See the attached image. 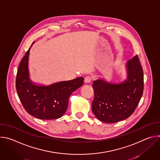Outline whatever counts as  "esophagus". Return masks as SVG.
Listing matches in <instances>:
<instances>
[{"mask_svg": "<svg viewBox=\"0 0 160 160\" xmlns=\"http://www.w3.org/2000/svg\"><path fill=\"white\" fill-rule=\"evenodd\" d=\"M92 76H90V75H87V76H86L85 77V83H89V82H91V80H92Z\"/></svg>", "mask_w": 160, "mask_h": 160, "instance_id": "obj_1", "label": "esophagus"}]
</instances>
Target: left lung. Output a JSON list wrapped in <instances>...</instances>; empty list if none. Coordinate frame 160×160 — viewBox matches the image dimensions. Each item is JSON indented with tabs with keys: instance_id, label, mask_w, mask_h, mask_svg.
Listing matches in <instances>:
<instances>
[{
	"instance_id": "left-lung-1",
	"label": "left lung",
	"mask_w": 160,
	"mask_h": 160,
	"mask_svg": "<svg viewBox=\"0 0 160 160\" xmlns=\"http://www.w3.org/2000/svg\"><path fill=\"white\" fill-rule=\"evenodd\" d=\"M128 78L112 84L102 80L94 82L92 112L101 121L112 123L128 118L138 107L144 90V75L138 56L127 63Z\"/></svg>"
}]
</instances>
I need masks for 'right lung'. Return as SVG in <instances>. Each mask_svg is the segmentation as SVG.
Segmentation results:
<instances>
[{"label":"right lung","mask_w":160,"mask_h":160,"mask_svg":"<svg viewBox=\"0 0 160 160\" xmlns=\"http://www.w3.org/2000/svg\"><path fill=\"white\" fill-rule=\"evenodd\" d=\"M30 49L22 58L17 72L18 96L25 109L34 117L41 120L61 118L67 109L70 95L83 85L84 78L79 77L47 87L33 84L28 70Z\"/></svg>","instance_id":"obj_1"}]
</instances>
